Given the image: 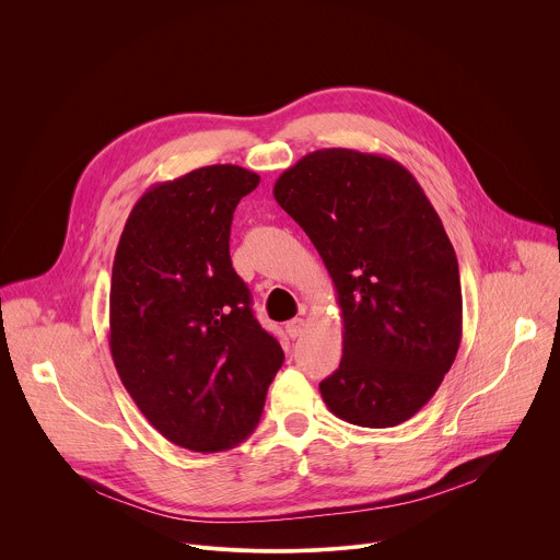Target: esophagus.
<instances>
[{
	"label": "esophagus",
	"instance_id": "obj_1",
	"mask_svg": "<svg viewBox=\"0 0 560 560\" xmlns=\"http://www.w3.org/2000/svg\"><path fill=\"white\" fill-rule=\"evenodd\" d=\"M305 328H307V324H305V318H301V316H296V318H292V322L285 324V332L292 339H299L305 332Z\"/></svg>",
	"mask_w": 560,
	"mask_h": 560
}]
</instances>
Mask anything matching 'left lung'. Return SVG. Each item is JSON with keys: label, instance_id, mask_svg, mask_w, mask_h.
<instances>
[{"label": "left lung", "instance_id": "1", "mask_svg": "<svg viewBox=\"0 0 560 560\" xmlns=\"http://www.w3.org/2000/svg\"><path fill=\"white\" fill-rule=\"evenodd\" d=\"M322 255L343 318V357L318 383L361 428L412 419L452 368L463 332L458 261L412 173L392 156L324 148L275 184Z\"/></svg>", "mask_w": 560, "mask_h": 560}]
</instances>
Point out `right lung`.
<instances>
[{"label": "right lung", "mask_w": 560, "mask_h": 560, "mask_svg": "<svg viewBox=\"0 0 560 560\" xmlns=\"http://www.w3.org/2000/svg\"><path fill=\"white\" fill-rule=\"evenodd\" d=\"M259 175L232 164L150 186L110 281V354L148 423L192 452L246 441L283 363L230 261L232 212Z\"/></svg>", "instance_id": "1"}]
</instances>
